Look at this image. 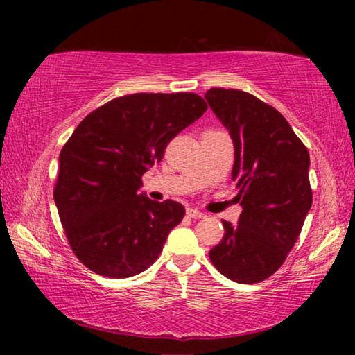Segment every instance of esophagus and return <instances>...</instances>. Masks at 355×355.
Instances as JSON below:
<instances>
[{
    "instance_id": "1",
    "label": "esophagus",
    "mask_w": 355,
    "mask_h": 355,
    "mask_svg": "<svg viewBox=\"0 0 355 355\" xmlns=\"http://www.w3.org/2000/svg\"><path fill=\"white\" fill-rule=\"evenodd\" d=\"M186 214H188L189 218H192V219H203V218H205V213H202L200 209H197V208H188V209H186Z\"/></svg>"
}]
</instances>
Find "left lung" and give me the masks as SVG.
Segmentation results:
<instances>
[{
	"label": "left lung",
	"mask_w": 355,
	"mask_h": 355,
	"mask_svg": "<svg viewBox=\"0 0 355 355\" xmlns=\"http://www.w3.org/2000/svg\"><path fill=\"white\" fill-rule=\"evenodd\" d=\"M205 98L233 141L243 207L236 225L222 220L224 238L209 260L236 284H258L286 260L310 211V155L286 119L254 95L214 87Z\"/></svg>",
	"instance_id": "obj_1"
}]
</instances>
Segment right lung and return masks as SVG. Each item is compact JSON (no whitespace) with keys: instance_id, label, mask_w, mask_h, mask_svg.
<instances>
[{"instance_id":"add662e5","label":"right lung","mask_w":355,"mask_h":355,"mask_svg":"<svg viewBox=\"0 0 355 355\" xmlns=\"http://www.w3.org/2000/svg\"><path fill=\"white\" fill-rule=\"evenodd\" d=\"M191 92L131 94L83 119L59 155L53 196L65 235L84 266L111 279L153 264L184 207L139 192L166 146L207 111Z\"/></svg>"}]
</instances>
